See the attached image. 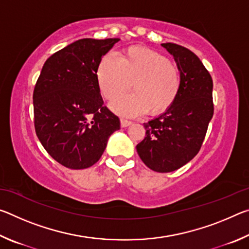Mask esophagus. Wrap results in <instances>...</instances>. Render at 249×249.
Here are the masks:
<instances>
[{
  "label": "esophagus",
  "mask_w": 249,
  "mask_h": 249,
  "mask_svg": "<svg viewBox=\"0 0 249 249\" xmlns=\"http://www.w3.org/2000/svg\"><path fill=\"white\" fill-rule=\"evenodd\" d=\"M130 124H132V122H130V121H127L125 119H121V126H122V127H127V126H129Z\"/></svg>",
  "instance_id": "obj_1"
}]
</instances>
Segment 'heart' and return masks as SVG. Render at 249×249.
<instances>
[{
    "label": "heart",
    "instance_id": "b5f03b06",
    "mask_svg": "<svg viewBox=\"0 0 249 249\" xmlns=\"http://www.w3.org/2000/svg\"><path fill=\"white\" fill-rule=\"evenodd\" d=\"M99 89L107 100H114L132 87L134 93L111 104L113 111L125 116H138L149 109L159 113L175 102L181 86L178 67L166 56L142 47L129 48L123 57L108 53L96 70Z\"/></svg>",
    "mask_w": 249,
    "mask_h": 249
}]
</instances>
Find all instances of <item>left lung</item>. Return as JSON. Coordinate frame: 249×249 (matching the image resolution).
Segmentation results:
<instances>
[{
    "mask_svg": "<svg viewBox=\"0 0 249 249\" xmlns=\"http://www.w3.org/2000/svg\"><path fill=\"white\" fill-rule=\"evenodd\" d=\"M172 54L181 74L175 102L148 123L136 146L145 165L157 172L179 169L199 153L213 116V81L199 57L182 46L161 44Z\"/></svg>",
    "mask_w": 249,
    "mask_h": 249,
    "instance_id": "1",
    "label": "left lung"
}]
</instances>
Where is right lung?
<instances>
[{"instance_id": "obj_1", "label": "right lung", "mask_w": 249, "mask_h": 249, "mask_svg": "<svg viewBox=\"0 0 249 249\" xmlns=\"http://www.w3.org/2000/svg\"><path fill=\"white\" fill-rule=\"evenodd\" d=\"M119 38H83L52 54L33 94L36 135L69 169H86L102 156L120 119L103 107L96 70Z\"/></svg>"}]
</instances>
